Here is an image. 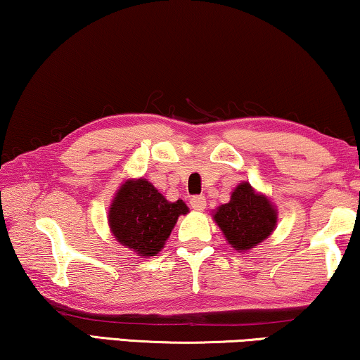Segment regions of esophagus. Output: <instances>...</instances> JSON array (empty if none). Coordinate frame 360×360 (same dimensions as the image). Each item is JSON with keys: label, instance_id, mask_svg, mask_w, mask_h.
<instances>
[{"label": "esophagus", "instance_id": "1", "mask_svg": "<svg viewBox=\"0 0 360 360\" xmlns=\"http://www.w3.org/2000/svg\"><path fill=\"white\" fill-rule=\"evenodd\" d=\"M205 205H207V202H205V197L204 195H194L191 199V207L194 210L202 212V210L205 209Z\"/></svg>", "mask_w": 360, "mask_h": 360}]
</instances>
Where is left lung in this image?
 Masks as SVG:
<instances>
[{"instance_id": "obj_1", "label": "left lung", "mask_w": 360, "mask_h": 360, "mask_svg": "<svg viewBox=\"0 0 360 360\" xmlns=\"http://www.w3.org/2000/svg\"><path fill=\"white\" fill-rule=\"evenodd\" d=\"M214 220L231 248L248 251L274 231L277 210L266 195L252 189L250 182H240L229 204L214 212Z\"/></svg>"}]
</instances>
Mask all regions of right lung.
I'll list each match as a JSON object with an SVG mask.
<instances>
[{
	"label": "right lung",
	"instance_id": "add662e5",
	"mask_svg": "<svg viewBox=\"0 0 360 360\" xmlns=\"http://www.w3.org/2000/svg\"><path fill=\"white\" fill-rule=\"evenodd\" d=\"M187 212L184 202H168L146 179H129L115 192L109 226L120 245L150 257L163 250L178 217Z\"/></svg>",
	"mask_w": 360,
	"mask_h": 360
}]
</instances>
